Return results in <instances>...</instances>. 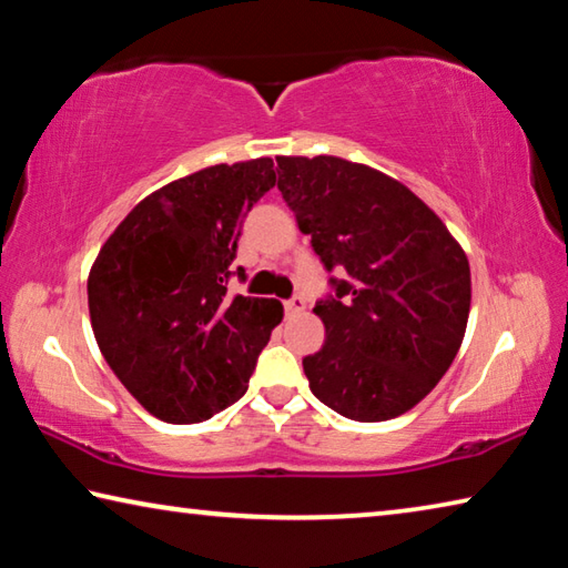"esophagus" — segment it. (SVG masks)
Here are the masks:
<instances>
[{
    "mask_svg": "<svg viewBox=\"0 0 568 568\" xmlns=\"http://www.w3.org/2000/svg\"><path fill=\"white\" fill-rule=\"evenodd\" d=\"M305 311V297L303 295H293L291 301H285V313L287 315H297Z\"/></svg>",
    "mask_w": 568,
    "mask_h": 568,
    "instance_id": "1",
    "label": "esophagus"
}]
</instances>
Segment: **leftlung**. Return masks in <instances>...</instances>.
<instances>
[{"label":"left lung","instance_id":"left-lung-1","mask_svg":"<svg viewBox=\"0 0 568 568\" xmlns=\"http://www.w3.org/2000/svg\"><path fill=\"white\" fill-rule=\"evenodd\" d=\"M277 190L328 271L325 325L303 371L313 396L361 423L396 418L434 390L464 341L470 267L434 210L358 162L277 158Z\"/></svg>","mask_w":568,"mask_h":568}]
</instances>
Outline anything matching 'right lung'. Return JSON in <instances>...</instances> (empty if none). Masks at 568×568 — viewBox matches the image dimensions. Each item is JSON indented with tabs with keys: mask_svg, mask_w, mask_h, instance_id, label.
Masks as SVG:
<instances>
[{
	"mask_svg": "<svg viewBox=\"0 0 568 568\" xmlns=\"http://www.w3.org/2000/svg\"><path fill=\"white\" fill-rule=\"evenodd\" d=\"M273 185L271 158L192 172L134 205L92 265L94 338L160 420L200 423L235 403L283 321L275 297L227 295L243 220Z\"/></svg>",
	"mask_w": 568,
	"mask_h": 568,
	"instance_id": "obj_1",
	"label": "right lung"
}]
</instances>
